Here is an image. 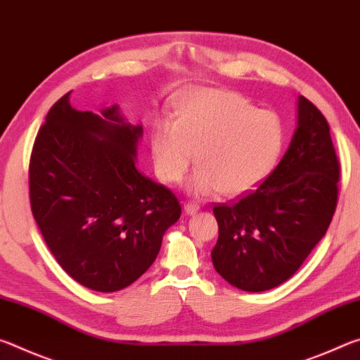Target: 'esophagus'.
Wrapping results in <instances>:
<instances>
[{"label": "esophagus", "mask_w": 360, "mask_h": 360, "mask_svg": "<svg viewBox=\"0 0 360 360\" xmlns=\"http://www.w3.org/2000/svg\"><path fill=\"white\" fill-rule=\"evenodd\" d=\"M200 210V206L197 203H184V211L187 212V214H195Z\"/></svg>", "instance_id": "1"}]
</instances>
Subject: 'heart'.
<instances>
[{
	"label": "heart",
	"instance_id": "obj_1",
	"mask_svg": "<svg viewBox=\"0 0 360 360\" xmlns=\"http://www.w3.org/2000/svg\"><path fill=\"white\" fill-rule=\"evenodd\" d=\"M283 146L284 129L275 112L225 90L191 94L176 120L157 122L150 135L152 163L167 184L184 178L195 152L198 169L187 184L195 195L252 191L275 167Z\"/></svg>",
	"mask_w": 360,
	"mask_h": 360
}]
</instances>
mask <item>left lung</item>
Wrapping results in <instances>:
<instances>
[{"label": "left lung", "mask_w": 360, "mask_h": 360, "mask_svg": "<svg viewBox=\"0 0 360 360\" xmlns=\"http://www.w3.org/2000/svg\"><path fill=\"white\" fill-rule=\"evenodd\" d=\"M340 162L330 127L298 98V127L278 167L245 197L214 205L219 238L212 265L246 292L276 288L294 275L326 235L338 202Z\"/></svg>", "instance_id": "left-lung-1"}]
</instances>
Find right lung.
<instances>
[{"instance_id": "obj_1", "label": "right lung", "mask_w": 360, "mask_h": 360, "mask_svg": "<svg viewBox=\"0 0 360 360\" xmlns=\"http://www.w3.org/2000/svg\"><path fill=\"white\" fill-rule=\"evenodd\" d=\"M71 92L46 115L28 167L30 206L47 248L85 288L115 292L154 264L181 205L135 167L141 125L117 106L76 111Z\"/></svg>"}]
</instances>
